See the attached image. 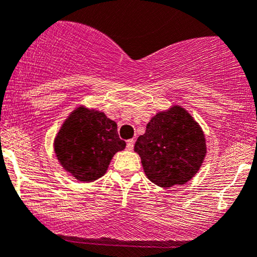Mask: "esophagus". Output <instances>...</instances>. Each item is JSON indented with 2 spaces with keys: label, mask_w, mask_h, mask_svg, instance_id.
Listing matches in <instances>:
<instances>
[{
  "label": "esophagus",
  "mask_w": 257,
  "mask_h": 257,
  "mask_svg": "<svg viewBox=\"0 0 257 257\" xmlns=\"http://www.w3.org/2000/svg\"><path fill=\"white\" fill-rule=\"evenodd\" d=\"M133 148H134V140L129 139L128 142H126V150L132 151V150H133Z\"/></svg>",
  "instance_id": "obj_1"
}]
</instances>
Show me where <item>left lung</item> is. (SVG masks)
<instances>
[{
  "instance_id": "8db88e82",
  "label": "left lung",
  "mask_w": 257,
  "mask_h": 257,
  "mask_svg": "<svg viewBox=\"0 0 257 257\" xmlns=\"http://www.w3.org/2000/svg\"><path fill=\"white\" fill-rule=\"evenodd\" d=\"M134 151L148 178L159 187L170 188L185 184L197 173L206 156V140L188 111L173 106L151 118Z\"/></svg>"
}]
</instances>
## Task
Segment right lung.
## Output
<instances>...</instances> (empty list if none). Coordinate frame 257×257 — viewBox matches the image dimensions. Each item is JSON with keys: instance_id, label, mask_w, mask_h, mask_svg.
Returning a JSON list of instances; mask_svg holds the SVG:
<instances>
[{"instance_id": "1", "label": "right lung", "mask_w": 257, "mask_h": 257, "mask_svg": "<svg viewBox=\"0 0 257 257\" xmlns=\"http://www.w3.org/2000/svg\"><path fill=\"white\" fill-rule=\"evenodd\" d=\"M125 148L117 124L103 112L80 106L68 115L55 139V152L67 172L80 182L102 177L115 152Z\"/></svg>"}]
</instances>
